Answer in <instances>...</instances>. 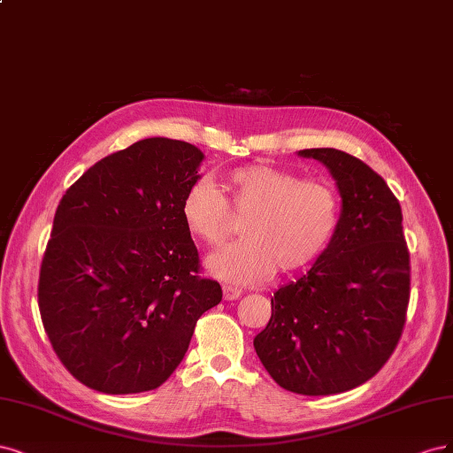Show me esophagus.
Segmentation results:
<instances>
[{
	"mask_svg": "<svg viewBox=\"0 0 453 453\" xmlns=\"http://www.w3.org/2000/svg\"><path fill=\"white\" fill-rule=\"evenodd\" d=\"M222 291H224V299H226V301H235V299H239L241 294H242L241 289L231 288V286H224Z\"/></svg>",
	"mask_w": 453,
	"mask_h": 453,
	"instance_id": "obj_1",
	"label": "esophagus"
}]
</instances>
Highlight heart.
Wrapping results in <instances>:
<instances>
[{
    "label": "heart",
    "instance_id": "b5f03b06",
    "mask_svg": "<svg viewBox=\"0 0 453 453\" xmlns=\"http://www.w3.org/2000/svg\"><path fill=\"white\" fill-rule=\"evenodd\" d=\"M229 197L205 180L194 182L180 201L186 229L212 250L235 235L244 218V241L211 257L218 279L235 284L267 280L280 273L311 267L322 256L341 226L342 197L329 179L301 174L269 164L233 169L226 177Z\"/></svg>",
    "mask_w": 453,
    "mask_h": 453
}]
</instances>
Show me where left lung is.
<instances>
[{"mask_svg": "<svg viewBox=\"0 0 453 453\" xmlns=\"http://www.w3.org/2000/svg\"><path fill=\"white\" fill-rule=\"evenodd\" d=\"M337 180V235L312 269L271 297V319L254 339L273 380L301 395L354 389L395 352L411 301V254L399 199L359 157L337 149L299 152Z\"/></svg>", "mask_w": 453, "mask_h": 453, "instance_id": "1", "label": "left lung"}]
</instances>
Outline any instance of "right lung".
<instances>
[{
  "instance_id": "obj_1",
  "label": "right lung",
  "mask_w": 453,
  "mask_h": 453,
  "mask_svg": "<svg viewBox=\"0 0 453 453\" xmlns=\"http://www.w3.org/2000/svg\"><path fill=\"white\" fill-rule=\"evenodd\" d=\"M201 159L189 142L142 139L99 159L58 205L37 301L81 384L109 395L159 388L201 314L222 301L180 216Z\"/></svg>"
}]
</instances>
